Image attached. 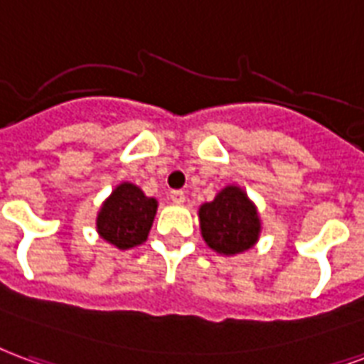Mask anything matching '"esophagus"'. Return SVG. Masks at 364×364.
<instances>
[{"instance_id":"34e87169","label":"esophagus","mask_w":364,"mask_h":364,"mask_svg":"<svg viewBox=\"0 0 364 364\" xmlns=\"http://www.w3.org/2000/svg\"><path fill=\"white\" fill-rule=\"evenodd\" d=\"M169 198H171V200H173V203H177V204H181V203H185V193H183V191H171V193H169Z\"/></svg>"}]
</instances>
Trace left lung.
Returning a JSON list of instances; mask_svg holds the SVG:
<instances>
[{
    "instance_id": "8db88e82",
    "label": "left lung",
    "mask_w": 364,
    "mask_h": 364,
    "mask_svg": "<svg viewBox=\"0 0 364 364\" xmlns=\"http://www.w3.org/2000/svg\"><path fill=\"white\" fill-rule=\"evenodd\" d=\"M200 230L210 249L237 255L257 243L260 220L257 208L239 187H225L220 195L200 206Z\"/></svg>"
}]
</instances>
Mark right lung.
I'll return each mask as SVG.
<instances>
[{"label": "right lung", "mask_w": 364, "mask_h": 364, "mask_svg": "<svg viewBox=\"0 0 364 364\" xmlns=\"http://www.w3.org/2000/svg\"><path fill=\"white\" fill-rule=\"evenodd\" d=\"M158 203L131 183H123L100 210L98 233L117 249H131L146 241Z\"/></svg>", "instance_id": "add662e5"}]
</instances>
